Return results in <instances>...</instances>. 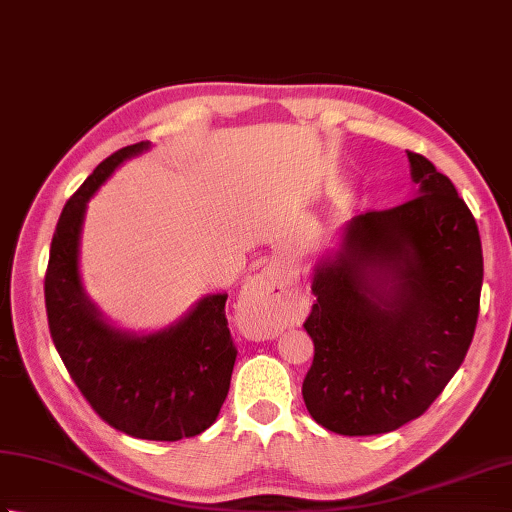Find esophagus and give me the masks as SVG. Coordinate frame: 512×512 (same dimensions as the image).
Returning <instances> with one entry per match:
<instances>
[{
	"label": "esophagus",
	"mask_w": 512,
	"mask_h": 512,
	"mask_svg": "<svg viewBox=\"0 0 512 512\" xmlns=\"http://www.w3.org/2000/svg\"><path fill=\"white\" fill-rule=\"evenodd\" d=\"M293 295L275 275L250 279L239 297V315L255 335H275L293 319Z\"/></svg>",
	"instance_id": "esophagus-1"
}]
</instances>
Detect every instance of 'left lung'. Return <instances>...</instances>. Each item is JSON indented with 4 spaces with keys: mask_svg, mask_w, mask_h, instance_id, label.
<instances>
[{
    "mask_svg": "<svg viewBox=\"0 0 512 512\" xmlns=\"http://www.w3.org/2000/svg\"><path fill=\"white\" fill-rule=\"evenodd\" d=\"M415 197L348 224L317 270L304 328L310 417L339 435H379L424 415L473 342L484 257L453 182L410 153Z\"/></svg>",
    "mask_w": 512,
    "mask_h": 512,
    "instance_id": "1",
    "label": "left lung"
}]
</instances>
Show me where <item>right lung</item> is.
Masks as SVG:
<instances>
[{
  "mask_svg": "<svg viewBox=\"0 0 512 512\" xmlns=\"http://www.w3.org/2000/svg\"><path fill=\"white\" fill-rule=\"evenodd\" d=\"M146 148H119L68 199L50 244L44 297L50 337L90 408L130 437L177 442L204 433L228 395L237 357L228 295H208L177 326L133 337L99 319L77 273L86 202L124 159Z\"/></svg>",
  "mask_w": 512,
  "mask_h": 512,
  "instance_id": "add662e5",
  "label": "right lung"
}]
</instances>
